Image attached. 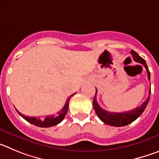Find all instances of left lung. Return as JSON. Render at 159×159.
<instances>
[{"instance_id": "1", "label": "left lung", "mask_w": 159, "mask_h": 159, "mask_svg": "<svg viewBox=\"0 0 159 159\" xmlns=\"http://www.w3.org/2000/svg\"><path fill=\"white\" fill-rule=\"evenodd\" d=\"M130 53L132 55L133 58H134L135 62H139V63L143 64L144 66V67L147 70V78H148L149 80L151 79V74H150V71L148 70V67H147L145 60L143 58H141L133 50H131ZM97 93V89H96V93L95 97H94L93 102V108L95 110L97 116L99 117L100 120L102 122H104V124L110 126H114V127H123V126L128 125V124L132 123L133 121H135L144 111L147 104L149 102L150 97H151V94H150L151 93V89H150L149 96L147 97V99L142 104H140L139 106L137 107V108H133L132 110H130V111H123V112H110V111H105L104 109H103L98 104L97 99H96Z\"/></svg>"}]
</instances>
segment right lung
Segmentation results:
<instances>
[{
	"mask_svg": "<svg viewBox=\"0 0 159 159\" xmlns=\"http://www.w3.org/2000/svg\"><path fill=\"white\" fill-rule=\"evenodd\" d=\"M74 94L75 93L72 94V95L70 96V97L67 98L65 105H64V107L62 108V109L57 113V116H47L44 117V118L41 119L36 118V117L25 116L22 115L20 111H18V112H19L20 115L25 120L29 122L30 124H33V125L38 126V127H40V128H49V127L55 126L63 120L64 117H65L66 114L67 113V111H68V108H69L70 100V98L74 95Z\"/></svg>",
	"mask_w": 159,
	"mask_h": 159,
	"instance_id": "1",
	"label": "right lung"
}]
</instances>
